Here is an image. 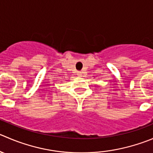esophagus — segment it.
Here are the masks:
<instances>
[{
  "label": "esophagus",
  "instance_id": "obj_1",
  "mask_svg": "<svg viewBox=\"0 0 153 153\" xmlns=\"http://www.w3.org/2000/svg\"><path fill=\"white\" fill-rule=\"evenodd\" d=\"M77 74H78V75L79 77L83 76V72H82V71H78V72H77Z\"/></svg>",
  "mask_w": 153,
  "mask_h": 153
}]
</instances>
